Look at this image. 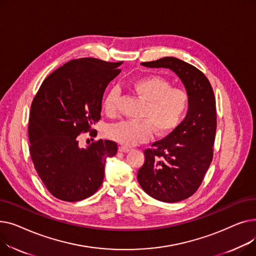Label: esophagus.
<instances>
[{
	"mask_svg": "<svg viewBox=\"0 0 256 256\" xmlns=\"http://www.w3.org/2000/svg\"><path fill=\"white\" fill-rule=\"evenodd\" d=\"M119 150L121 152H130L132 150V148L130 147H128V146H120L119 147Z\"/></svg>",
	"mask_w": 256,
	"mask_h": 256,
	"instance_id": "34e87169",
	"label": "esophagus"
}]
</instances>
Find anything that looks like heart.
Instances as JSON below:
<instances>
[{
  "instance_id": "obj_1",
  "label": "heart",
  "mask_w": 256,
  "mask_h": 256,
  "mask_svg": "<svg viewBox=\"0 0 256 256\" xmlns=\"http://www.w3.org/2000/svg\"><path fill=\"white\" fill-rule=\"evenodd\" d=\"M169 80L160 76H147L135 80L132 90L144 102L140 117L142 119L124 120L110 126L106 135L128 146L150 139L154 134L166 136L182 121L189 108V94L178 87H171ZM118 89L111 88L106 93L102 108L106 114L117 111Z\"/></svg>"
}]
</instances>
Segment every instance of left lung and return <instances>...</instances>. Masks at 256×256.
<instances>
[{
  "label": "left lung",
  "mask_w": 256,
  "mask_h": 256,
  "mask_svg": "<svg viewBox=\"0 0 256 256\" xmlns=\"http://www.w3.org/2000/svg\"><path fill=\"white\" fill-rule=\"evenodd\" d=\"M141 64L176 72L189 94L186 118L166 138L144 152L145 162L137 176L145 193L163 202H178L198 190L212 163L217 128L214 91L202 72L178 58Z\"/></svg>",
  "instance_id": "8db88e82"
}]
</instances>
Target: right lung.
Instances as JSON below:
<instances>
[{"label":"right lung","instance_id":"obj_1","mask_svg":"<svg viewBox=\"0 0 256 256\" xmlns=\"http://www.w3.org/2000/svg\"><path fill=\"white\" fill-rule=\"evenodd\" d=\"M122 62L80 58L52 72L32 102L30 154L38 176L56 198L74 202L96 193L102 184L106 158L117 152L114 141L98 140L87 148L78 135L100 119L104 89Z\"/></svg>","mask_w":256,"mask_h":256}]
</instances>
